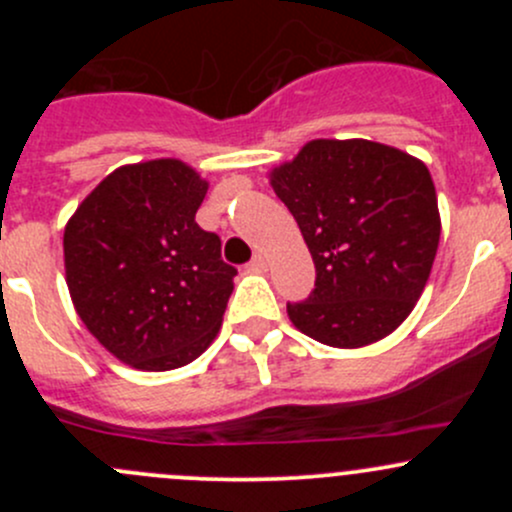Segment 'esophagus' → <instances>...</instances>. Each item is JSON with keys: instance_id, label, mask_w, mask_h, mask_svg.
I'll return each mask as SVG.
<instances>
[{"instance_id": "obj_1", "label": "esophagus", "mask_w": 512, "mask_h": 512, "mask_svg": "<svg viewBox=\"0 0 512 512\" xmlns=\"http://www.w3.org/2000/svg\"><path fill=\"white\" fill-rule=\"evenodd\" d=\"M250 267H252V270H265V267H267V257L262 255V252H255V257H252Z\"/></svg>"}]
</instances>
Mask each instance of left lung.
Wrapping results in <instances>:
<instances>
[{
  "label": "left lung",
  "mask_w": 512,
  "mask_h": 512,
  "mask_svg": "<svg viewBox=\"0 0 512 512\" xmlns=\"http://www.w3.org/2000/svg\"><path fill=\"white\" fill-rule=\"evenodd\" d=\"M270 183L317 270L309 297L287 304L294 327L339 349L394 332L426 287L441 237L426 165L364 138H317Z\"/></svg>",
  "instance_id": "8db88e82"
}]
</instances>
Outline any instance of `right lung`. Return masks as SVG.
Returning <instances> with one entry per match:
<instances>
[{
    "mask_svg": "<svg viewBox=\"0 0 512 512\" xmlns=\"http://www.w3.org/2000/svg\"><path fill=\"white\" fill-rule=\"evenodd\" d=\"M208 180L175 158L121 165L64 230L76 314L118 361L168 371L198 359L223 324L237 270L195 223Z\"/></svg>",
    "mask_w": 512,
    "mask_h": 512,
    "instance_id": "obj_1",
    "label": "right lung"
}]
</instances>
